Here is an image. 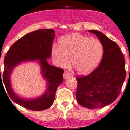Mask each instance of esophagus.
Listing matches in <instances>:
<instances>
[{"label":"esophagus","instance_id":"obj_1","mask_svg":"<svg viewBox=\"0 0 130 130\" xmlns=\"http://www.w3.org/2000/svg\"><path fill=\"white\" fill-rule=\"evenodd\" d=\"M70 76H71V75H70V74H69L68 72H65L63 74V77H64V79H67V77H70Z\"/></svg>","mask_w":130,"mask_h":130}]
</instances>
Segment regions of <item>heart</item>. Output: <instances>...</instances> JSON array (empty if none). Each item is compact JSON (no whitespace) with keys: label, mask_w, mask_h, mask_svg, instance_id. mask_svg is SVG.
<instances>
[{"label":"heart","mask_w":130,"mask_h":130,"mask_svg":"<svg viewBox=\"0 0 130 130\" xmlns=\"http://www.w3.org/2000/svg\"><path fill=\"white\" fill-rule=\"evenodd\" d=\"M59 46L54 45L52 55L57 66L65 67L71 60L73 66L79 73L85 75L97 67L103 54L100 40L80 34L63 37Z\"/></svg>","instance_id":"1"}]
</instances>
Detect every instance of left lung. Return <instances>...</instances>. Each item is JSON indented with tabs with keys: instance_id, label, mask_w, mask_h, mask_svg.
<instances>
[{
	"instance_id": "8db88e82",
	"label": "left lung",
	"mask_w": 130,
	"mask_h": 130,
	"mask_svg": "<svg viewBox=\"0 0 130 130\" xmlns=\"http://www.w3.org/2000/svg\"><path fill=\"white\" fill-rule=\"evenodd\" d=\"M100 40L103 55L100 65L87 76L77 77V102L88 109L102 108L114 102L125 79L124 57L117 43L102 32L88 30Z\"/></svg>"
}]
</instances>
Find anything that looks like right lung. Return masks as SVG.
Segmentation results:
<instances>
[{"label":"right lung","mask_w":130,"mask_h":130,"mask_svg":"<svg viewBox=\"0 0 130 130\" xmlns=\"http://www.w3.org/2000/svg\"><path fill=\"white\" fill-rule=\"evenodd\" d=\"M54 38L55 31L52 29H40L30 32L12 45L5 58L3 82L6 91L13 102L29 110L41 111L50 107L54 101L57 88L63 83L64 70L50 64L46 60L51 56ZM37 61L42 77L46 81L44 91L36 98L21 97L14 91L11 87V73L22 62Z\"/></svg>","instance_id":"add662e5"}]
</instances>
